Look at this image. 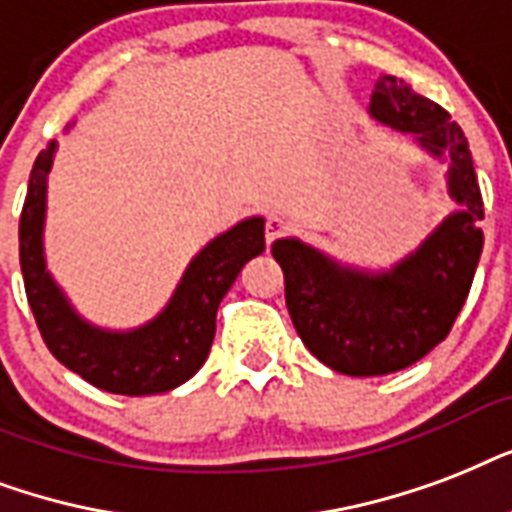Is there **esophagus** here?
Masks as SVG:
<instances>
[{
  "mask_svg": "<svg viewBox=\"0 0 512 512\" xmlns=\"http://www.w3.org/2000/svg\"><path fill=\"white\" fill-rule=\"evenodd\" d=\"M285 229V221L277 216V213H269L267 221H264V237H267V245H272L277 237L283 235Z\"/></svg>",
  "mask_w": 512,
  "mask_h": 512,
  "instance_id": "esophagus-1",
  "label": "esophagus"
}]
</instances>
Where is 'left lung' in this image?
I'll return each instance as SVG.
<instances>
[{
    "mask_svg": "<svg viewBox=\"0 0 512 512\" xmlns=\"http://www.w3.org/2000/svg\"><path fill=\"white\" fill-rule=\"evenodd\" d=\"M371 114L414 133L427 152L449 154V194L462 205L417 251L390 272L336 264L299 240H277L285 307L301 342L328 368L347 376H382L411 366L449 336L483 251V200L470 146L457 122L403 79L382 77Z\"/></svg>",
    "mask_w": 512,
    "mask_h": 512,
    "instance_id": "left-lung-1",
    "label": "left lung"
}]
</instances>
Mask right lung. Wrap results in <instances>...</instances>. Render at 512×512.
Returning <instances> with one entry per match:
<instances>
[{"instance_id": "obj_1", "label": "right lung", "mask_w": 512, "mask_h": 512, "mask_svg": "<svg viewBox=\"0 0 512 512\" xmlns=\"http://www.w3.org/2000/svg\"><path fill=\"white\" fill-rule=\"evenodd\" d=\"M55 141L42 149L31 168L18 243L26 299L37 328L55 360L98 390L114 395H154L192 379L208 358L216 334V312L240 269L264 251V219H245L208 243L186 267L168 307L144 328L114 334L90 326L45 269L47 173Z\"/></svg>"}]
</instances>
